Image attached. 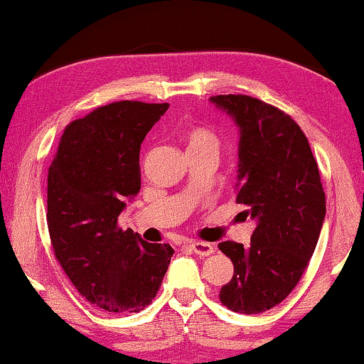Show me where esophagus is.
Returning <instances> with one entry per match:
<instances>
[{"instance_id":"obj_1","label":"esophagus","mask_w":364,"mask_h":364,"mask_svg":"<svg viewBox=\"0 0 364 364\" xmlns=\"http://www.w3.org/2000/svg\"><path fill=\"white\" fill-rule=\"evenodd\" d=\"M192 251L197 254V256H210L214 252V245L209 242H202V240H191Z\"/></svg>"}]
</instances>
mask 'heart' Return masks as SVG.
<instances>
[{"mask_svg":"<svg viewBox=\"0 0 364 364\" xmlns=\"http://www.w3.org/2000/svg\"><path fill=\"white\" fill-rule=\"evenodd\" d=\"M183 141L187 150L192 149H219V139L207 127H191L183 132Z\"/></svg>","mask_w":364,"mask_h":364,"instance_id":"b5f03b06","label":"heart"}]
</instances>
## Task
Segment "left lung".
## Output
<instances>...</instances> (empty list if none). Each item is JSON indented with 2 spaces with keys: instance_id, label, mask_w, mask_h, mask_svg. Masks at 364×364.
Listing matches in <instances>:
<instances>
[{
  "instance_id": "1",
  "label": "left lung",
  "mask_w": 364,
  "mask_h": 364,
  "mask_svg": "<svg viewBox=\"0 0 364 364\" xmlns=\"http://www.w3.org/2000/svg\"><path fill=\"white\" fill-rule=\"evenodd\" d=\"M210 103L239 129L235 202L256 223L249 247L219 244L234 264L220 303L240 314L264 313L303 276L326 217V197L309 141L289 115L247 95H217Z\"/></svg>"
}]
</instances>
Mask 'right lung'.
<instances>
[{"label": "right lung", "instance_id": "obj_1", "mask_svg": "<svg viewBox=\"0 0 364 364\" xmlns=\"http://www.w3.org/2000/svg\"><path fill=\"white\" fill-rule=\"evenodd\" d=\"M168 103L115 102L75 120L48 168V230L80 294L108 313L152 303L173 249L117 225L140 191V144Z\"/></svg>", "mask_w": 364, "mask_h": 364}]
</instances>
